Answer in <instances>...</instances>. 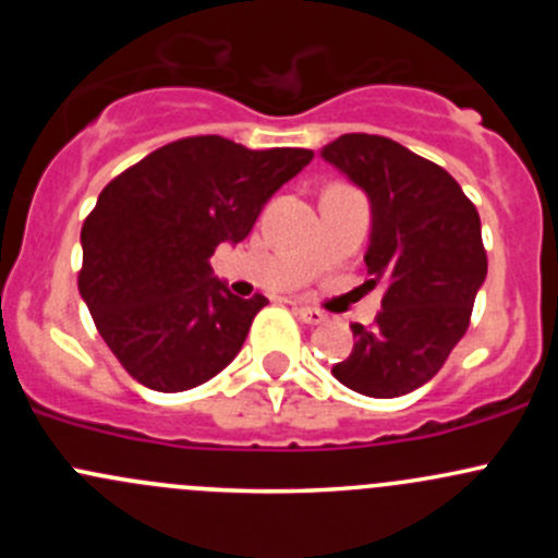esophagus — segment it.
Segmentation results:
<instances>
[{"label": "esophagus", "instance_id": "1", "mask_svg": "<svg viewBox=\"0 0 558 558\" xmlns=\"http://www.w3.org/2000/svg\"><path fill=\"white\" fill-rule=\"evenodd\" d=\"M294 311H296V318H300V320H305V324H311V326H315V324H324V320H326V315L320 313V311H315V307H307V305H296Z\"/></svg>", "mask_w": 558, "mask_h": 558}]
</instances>
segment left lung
Here are the masks:
<instances>
[{
  "label": "left lung",
  "instance_id": "obj_1",
  "mask_svg": "<svg viewBox=\"0 0 558 558\" xmlns=\"http://www.w3.org/2000/svg\"><path fill=\"white\" fill-rule=\"evenodd\" d=\"M373 205L369 283H386L375 326L351 324L353 351L331 375L391 399L435 378L470 326L488 258L481 216L435 161L380 134H342L320 150Z\"/></svg>",
  "mask_w": 558,
  "mask_h": 558
}]
</instances>
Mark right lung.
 Returning <instances> with one entry per match:
<instances>
[{
  "instance_id": "1",
  "label": "right lung",
  "mask_w": 558,
  "mask_h": 558,
  "mask_svg": "<svg viewBox=\"0 0 558 558\" xmlns=\"http://www.w3.org/2000/svg\"><path fill=\"white\" fill-rule=\"evenodd\" d=\"M313 150H251L218 134L174 140L112 178L83 221L77 289L121 367L189 391L243 348L262 294L234 296L207 258L240 243Z\"/></svg>"
}]
</instances>
